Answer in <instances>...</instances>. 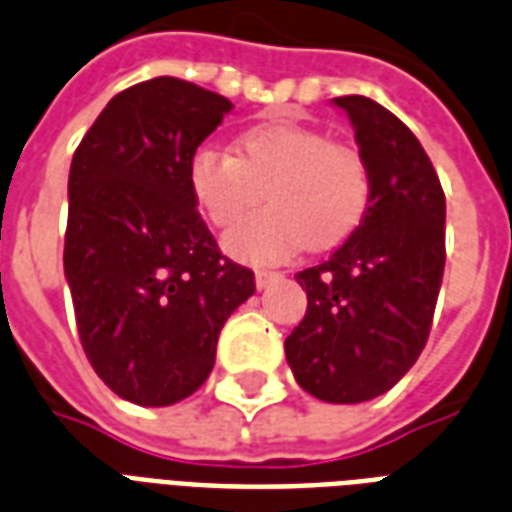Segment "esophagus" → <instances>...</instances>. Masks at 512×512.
Instances as JSON below:
<instances>
[{"label": "esophagus", "instance_id": "esophagus-1", "mask_svg": "<svg viewBox=\"0 0 512 512\" xmlns=\"http://www.w3.org/2000/svg\"><path fill=\"white\" fill-rule=\"evenodd\" d=\"M273 279H279V273H276V271H268V268H257V271H255L257 290H263V287H268V284H271Z\"/></svg>", "mask_w": 512, "mask_h": 512}]
</instances>
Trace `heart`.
Listing matches in <instances>:
<instances>
[{
  "label": "heart",
  "mask_w": 512,
  "mask_h": 512,
  "mask_svg": "<svg viewBox=\"0 0 512 512\" xmlns=\"http://www.w3.org/2000/svg\"><path fill=\"white\" fill-rule=\"evenodd\" d=\"M195 204L217 228H230L262 190L272 204L225 236L244 263H276L300 244L330 249L360 228L373 177L360 147L333 142L319 128L265 120L236 139V152L201 147L187 166Z\"/></svg>",
  "instance_id": "obj_1"
}]
</instances>
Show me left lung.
Listing matches in <instances>:
<instances>
[{
    "label": "left lung",
    "mask_w": 512,
    "mask_h": 512,
    "mask_svg": "<svg viewBox=\"0 0 512 512\" xmlns=\"http://www.w3.org/2000/svg\"><path fill=\"white\" fill-rule=\"evenodd\" d=\"M373 177L365 220L325 263L295 279L306 317L284 341L295 381L325 403L384 395L419 360L446 265V195L400 117L338 96Z\"/></svg>",
    "instance_id": "obj_1"
}]
</instances>
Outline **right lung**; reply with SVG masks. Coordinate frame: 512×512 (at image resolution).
<instances>
[{"label": "right lung", "instance_id": "1", "mask_svg": "<svg viewBox=\"0 0 512 512\" xmlns=\"http://www.w3.org/2000/svg\"><path fill=\"white\" fill-rule=\"evenodd\" d=\"M233 104L155 77L109 101L74 150L64 273L85 357L128 403L185 400L214 368L255 273L222 255L187 166Z\"/></svg>", "mask_w": 512, "mask_h": 512}]
</instances>
